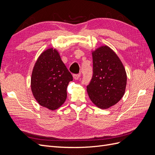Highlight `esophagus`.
Here are the masks:
<instances>
[{
  "label": "esophagus",
  "mask_w": 155,
  "mask_h": 155,
  "mask_svg": "<svg viewBox=\"0 0 155 155\" xmlns=\"http://www.w3.org/2000/svg\"><path fill=\"white\" fill-rule=\"evenodd\" d=\"M73 77L75 79H78L79 78H80V74H74L73 75Z\"/></svg>",
  "instance_id": "obj_1"
}]
</instances>
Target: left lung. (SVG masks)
Segmentation results:
<instances>
[{
    "label": "left lung",
    "mask_w": 155,
    "mask_h": 155,
    "mask_svg": "<svg viewBox=\"0 0 155 155\" xmlns=\"http://www.w3.org/2000/svg\"><path fill=\"white\" fill-rule=\"evenodd\" d=\"M93 75L87 91L94 104L102 109L114 105L124 96L127 74L118 56L107 46L92 52Z\"/></svg>",
    "instance_id": "8db88e82"
}]
</instances>
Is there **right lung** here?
<instances>
[{
  "label": "right lung",
  "mask_w": 155,
  "mask_h": 155,
  "mask_svg": "<svg viewBox=\"0 0 155 155\" xmlns=\"http://www.w3.org/2000/svg\"><path fill=\"white\" fill-rule=\"evenodd\" d=\"M72 80V74L62 61L58 50L51 48L44 51L35 63L31 89L40 105L54 110L66 100L67 88Z\"/></svg>",
  "instance_id": "add662e5"
}]
</instances>
